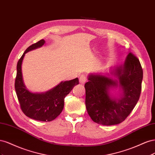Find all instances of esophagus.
<instances>
[{
    "label": "esophagus",
    "mask_w": 155,
    "mask_h": 155,
    "mask_svg": "<svg viewBox=\"0 0 155 155\" xmlns=\"http://www.w3.org/2000/svg\"><path fill=\"white\" fill-rule=\"evenodd\" d=\"M87 80V79L85 76H81L80 78H79V83L82 84V85H84V84L86 83Z\"/></svg>",
    "instance_id": "34e87169"
}]
</instances>
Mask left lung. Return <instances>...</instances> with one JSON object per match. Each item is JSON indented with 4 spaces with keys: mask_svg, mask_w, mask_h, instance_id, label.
I'll return each mask as SVG.
<instances>
[{
    "mask_svg": "<svg viewBox=\"0 0 155 155\" xmlns=\"http://www.w3.org/2000/svg\"><path fill=\"white\" fill-rule=\"evenodd\" d=\"M143 70L139 59L130 52L124 64L110 68V74L88 75L85 85V105L94 122L112 125L124 121L133 110L142 90ZM119 87V97L110 94Z\"/></svg>",
    "mask_w": 155,
    "mask_h": 155,
    "instance_id": "obj_1",
    "label": "left lung"
}]
</instances>
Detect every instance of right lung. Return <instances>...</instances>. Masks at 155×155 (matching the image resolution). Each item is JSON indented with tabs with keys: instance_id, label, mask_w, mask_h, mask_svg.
I'll return each mask as SVG.
<instances>
[{
	"instance_id": "1",
	"label": "right lung",
	"mask_w": 155,
	"mask_h": 155,
	"mask_svg": "<svg viewBox=\"0 0 155 155\" xmlns=\"http://www.w3.org/2000/svg\"><path fill=\"white\" fill-rule=\"evenodd\" d=\"M45 43L41 39L30 46L18 60L17 65V76L15 88L21 109L26 116L35 120L50 121L61 114L64 107V97L79 84L78 78L62 81L51 90L44 93H33L26 88L23 82L22 62L28 51L41 47Z\"/></svg>"
}]
</instances>
